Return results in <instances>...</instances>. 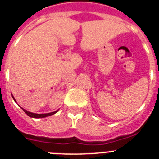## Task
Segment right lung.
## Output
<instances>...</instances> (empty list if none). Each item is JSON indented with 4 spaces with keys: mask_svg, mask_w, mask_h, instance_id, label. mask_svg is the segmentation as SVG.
Listing matches in <instances>:
<instances>
[{
    "mask_svg": "<svg viewBox=\"0 0 159 159\" xmlns=\"http://www.w3.org/2000/svg\"><path fill=\"white\" fill-rule=\"evenodd\" d=\"M12 98H13L14 101L16 102V99H14L13 95H12ZM22 108V107H21ZM23 109L24 111L25 112V113L27 114L28 116H29V117L31 118H35V119H40V118H45V117H48V116H52V115H54V114L57 113V111H58V110L54 112H51V113H47V114H36V113H32V112H30V111H28L27 110H25V109H24V108H22Z\"/></svg>",
    "mask_w": 159,
    "mask_h": 159,
    "instance_id": "1",
    "label": "right lung"
}]
</instances>
